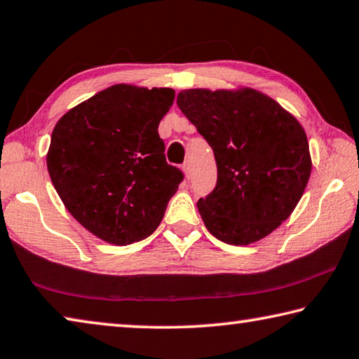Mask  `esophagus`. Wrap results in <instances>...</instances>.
Returning <instances> with one entry per match:
<instances>
[{
	"mask_svg": "<svg viewBox=\"0 0 359 359\" xmlns=\"http://www.w3.org/2000/svg\"><path fill=\"white\" fill-rule=\"evenodd\" d=\"M182 171L187 175V177H190L191 175V163L190 161H185L184 165H182Z\"/></svg>",
	"mask_w": 359,
	"mask_h": 359,
	"instance_id": "1",
	"label": "esophagus"
}]
</instances>
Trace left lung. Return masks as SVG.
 <instances>
[{"instance_id": "1", "label": "left lung", "mask_w": 359, "mask_h": 359, "mask_svg": "<svg viewBox=\"0 0 359 359\" xmlns=\"http://www.w3.org/2000/svg\"><path fill=\"white\" fill-rule=\"evenodd\" d=\"M177 106L214 150L217 185L198 201L218 241L248 245L287 220L312 171L306 131L293 115L253 88H191Z\"/></svg>"}]
</instances>
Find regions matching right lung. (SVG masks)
I'll use <instances>...</instances> for the list:
<instances>
[{
	"label": "right lung",
	"instance_id": "add662e5",
	"mask_svg": "<svg viewBox=\"0 0 359 359\" xmlns=\"http://www.w3.org/2000/svg\"><path fill=\"white\" fill-rule=\"evenodd\" d=\"M172 88L112 85L58 120L47 169L58 196L96 238L128 245L161 223L184 174L168 165L158 125Z\"/></svg>",
	"mask_w": 359,
	"mask_h": 359
}]
</instances>
